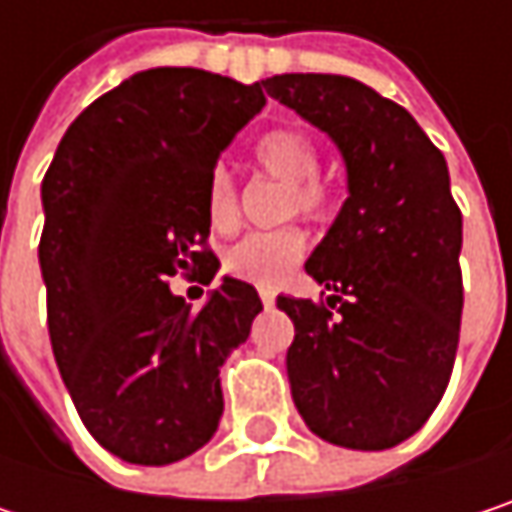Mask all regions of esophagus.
I'll return each instance as SVG.
<instances>
[{"label": "esophagus", "instance_id": "1", "mask_svg": "<svg viewBox=\"0 0 512 512\" xmlns=\"http://www.w3.org/2000/svg\"><path fill=\"white\" fill-rule=\"evenodd\" d=\"M260 302H263L266 308H272V305H275V293H272V290H260Z\"/></svg>", "mask_w": 512, "mask_h": 512}]
</instances>
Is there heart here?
<instances>
[{"label":"heart","instance_id":"obj_1","mask_svg":"<svg viewBox=\"0 0 512 512\" xmlns=\"http://www.w3.org/2000/svg\"><path fill=\"white\" fill-rule=\"evenodd\" d=\"M255 165L287 183L284 216H308L326 219L332 213V189L317 180L320 168V148L302 130H272L260 136L252 148ZM237 189L225 168H216L207 180V219L216 231H225L237 222ZM305 252V237L299 228H275V231H255L234 243L225 255V269L237 278L272 287L287 278L296 260Z\"/></svg>","mask_w":512,"mask_h":512}]
</instances>
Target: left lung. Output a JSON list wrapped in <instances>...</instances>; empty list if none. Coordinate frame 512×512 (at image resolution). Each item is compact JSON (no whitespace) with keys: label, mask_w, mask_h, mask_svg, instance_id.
<instances>
[{"label":"left lung","mask_w":512,"mask_h":512,"mask_svg":"<svg viewBox=\"0 0 512 512\" xmlns=\"http://www.w3.org/2000/svg\"><path fill=\"white\" fill-rule=\"evenodd\" d=\"M263 88L323 130L347 165V201L305 260L338 293L326 299L338 317L278 296L296 329L293 403L329 445L394 448L439 406L460 344L462 216L448 162L403 106L358 79L281 73Z\"/></svg>","instance_id":"left-lung-1"}]
</instances>
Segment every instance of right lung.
Returning a JSON list of instances; mask_svg holds the SVG:
<instances>
[{
    "mask_svg": "<svg viewBox=\"0 0 512 512\" xmlns=\"http://www.w3.org/2000/svg\"><path fill=\"white\" fill-rule=\"evenodd\" d=\"M263 103V82L139 70L97 97L52 156L38 249L52 356L82 424L118 460L168 465L219 427V367L246 344L260 296L222 275L192 314L165 281L216 278L207 180Z\"/></svg>",
    "mask_w": 512,
    "mask_h": 512,
    "instance_id": "right-lung-1",
    "label": "right lung"
}]
</instances>
